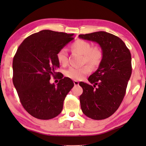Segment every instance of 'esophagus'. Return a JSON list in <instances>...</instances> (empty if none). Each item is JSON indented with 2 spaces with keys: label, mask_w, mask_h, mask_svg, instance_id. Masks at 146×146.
<instances>
[{
  "label": "esophagus",
  "mask_w": 146,
  "mask_h": 146,
  "mask_svg": "<svg viewBox=\"0 0 146 146\" xmlns=\"http://www.w3.org/2000/svg\"><path fill=\"white\" fill-rule=\"evenodd\" d=\"M73 83H74V84H75V86H78V84H79L78 81H76V80H74Z\"/></svg>",
  "instance_id": "34e87169"
}]
</instances>
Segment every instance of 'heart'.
<instances>
[{
  "instance_id": "heart-1",
  "label": "heart",
  "mask_w": 146,
  "mask_h": 146,
  "mask_svg": "<svg viewBox=\"0 0 146 146\" xmlns=\"http://www.w3.org/2000/svg\"><path fill=\"white\" fill-rule=\"evenodd\" d=\"M71 50L82 55V64L87 63L92 68H97L100 65L104 56V53L100 47L93 46L90 42L78 40L71 44ZM56 59L60 65L65 66L68 64V53L65 49H61L56 53ZM90 68L85 65L81 68L71 67L66 71L67 77L75 80H79L90 72Z\"/></svg>"
}]
</instances>
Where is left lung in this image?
Wrapping results in <instances>:
<instances>
[{
    "label": "left lung",
    "mask_w": 146,
    "mask_h": 146,
    "mask_svg": "<svg viewBox=\"0 0 146 146\" xmlns=\"http://www.w3.org/2000/svg\"><path fill=\"white\" fill-rule=\"evenodd\" d=\"M78 37L98 43L104 53L99 67L88 78L93 86L79 83L83 89L81 110L92 119H105L118 110L125 96L132 72L130 51L119 37L106 31L79 35Z\"/></svg>",
    "instance_id": "left-lung-1"
}]
</instances>
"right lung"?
Returning <instances> with one entry per match:
<instances>
[{"label":"right lung","mask_w":146,"mask_h":146,"mask_svg":"<svg viewBox=\"0 0 146 146\" xmlns=\"http://www.w3.org/2000/svg\"><path fill=\"white\" fill-rule=\"evenodd\" d=\"M73 34L42 30L31 35L19 46L13 60V82L24 108L41 120L61 113L64 99L74 86L70 78L60 76L55 86L51 76L58 75L56 53L72 40Z\"/></svg>","instance_id":"right-lung-1"}]
</instances>
